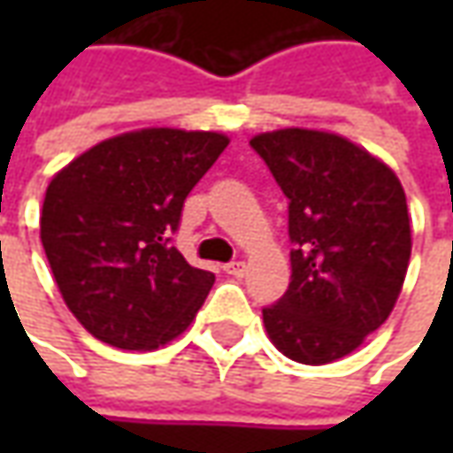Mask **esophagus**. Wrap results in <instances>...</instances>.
<instances>
[{"mask_svg":"<svg viewBox=\"0 0 453 453\" xmlns=\"http://www.w3.org/2000/svg\"><path fill=\"white\" fill-rule=\"evenodd\" d=\"M244 270H247V265H244L242 259H234V262L224 265V272H226V274H234V277H239V274H244Z\"/></svg>","mask_w":453,"mask_h":453,"instance_id":"1","label":"esophagus"}]
</instances>
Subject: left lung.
<instances>
[{
	"instance_id": "1",
	"label": "left lung",
	"mask_w": 453,
	"mask_h": 453,
	"mask_svg": "<svg viewBox=\"0 0 453 453\" xmlns=\"http://www.w3.org/2000/svg\"><path fill=\"white\" fill-rule=\"evenodd\" d=\"M288 196L292 282L262 310L282 356L325 365L388 320L411 259L403 186L348 138L285 128L250 141Z\"/></svg>"
}]
</instances>
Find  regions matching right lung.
<instances>
[{
  "instance_id": "1",
  "label": "right lung",
  "mask_w": 453,
  "mask_h": 453,
  "mask_svg": "<svg viewBox=\"0 0 453 453\" xmlns=\"http://www.w3.org/2000/svg\"><path fill=\"white\" fill-rule=\"evenodd\" d=\"M226 146L221 133L143 128L55 173L40 236L62 300L90 335L153 350L191 325L214 274L191 267L171 234L188 191Z\"/></svg>"
}]
</instances>
